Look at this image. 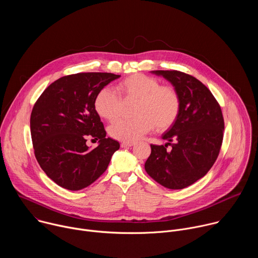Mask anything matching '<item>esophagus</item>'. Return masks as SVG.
<instances>
[{"label":"esophagus","mask_w":258,"mask_h":258,"mask_svg":"<svg viewBox=\"0 0 258 258\" xmlns=\"http://www.w3.org/2000/svg\"><path fill=\"white\" fill-rule=\"evenodd\" d=\"M120 146L122 147V148H127V147H133L135 146V143H132V142H122L120 144Z\"/></svg>","instance_id":"obj_1"}]
</instances>
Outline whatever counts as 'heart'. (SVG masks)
<instances>
[{
  "label": "heart",
  "instance_id": "obj_1",
  "mask_svg": "<svg viewBox=\"0 0 258 258\" xmlns=\"http://www.w3.org/2000/svg\"><path fill=\"white\" fill-rule=\"evenodd\" d=\"M114 91L108 88L100 90L94 100V109L102 119L114 121L121 114V101L135 103L134 119L118 120L110 125L109 135L115 140L135 142L155 126L157 132H164L179 115V94L171 86H161L154 78L136 73L117 84Z\"/></svg>",
  "mask_w": 258,
  "mask_h": 258
}]
</instances>
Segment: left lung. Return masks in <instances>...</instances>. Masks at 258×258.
I'll list each match as a JSON object with an SVG mask.
<instances>
[{"label": "left lung", "mask_w": 258, "mask_h": 258, "mask_svg": "<svg viewBox=\"0 0 258 258\" xmlns=\"http://www.w3.org/2000/svg\"><path fill=\"white\" fill-rule=\"evenodd\" d=\"M180 97V112L163 135L165 145H151L145 170L167 189L179 190L203 177L222 147L225 122L219 104L200 81L177 70H154ZM172 147L171 151L167 147Z\"/></svg>", "instance_id": "8db88e82"}]
</instances>
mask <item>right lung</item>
Wrapping results in <instances>:
<instances>
[{"mask_svg":"<svg viewBox=\"0 0 258 258\" xmlns=\"http://www.w3.org/2000/svg\"><path fill=\"white\" fill-rule=\"evenodd\" d=\"M120 76L108 72H82L51 84L35 102L30 133L36 160L58 186L82 190L107 169L119 143L106 138L94 109L97 93ZM99 140L93 151L86 139Z\"/></svg>","mask_w":258,"mask_h":258,"instance_id":"obj_1","label":"right lung"}]
</instances>
